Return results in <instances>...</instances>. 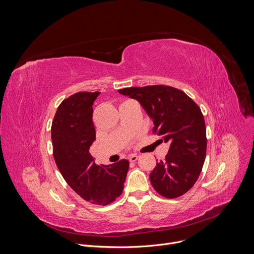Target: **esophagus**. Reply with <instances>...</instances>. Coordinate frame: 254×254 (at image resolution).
Here are the masks:
<instances>
[{
  "label": "esophagus",
  "mask_w": 254,
  "mask_h": 254,
  "mask_svg": "<svg viewBox=\"0 0 254 254\" xmlns=\"http://www.w3.org/2000/svg\"><path fill=\"white\" fill-rule=\"evenodd\" d=\"M138 159V156L137 155H130L129 157H128V160H129V162H136V160Z\"/></svg>",
  "instance_id": "obj_1"
}]
</instances>
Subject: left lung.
<instances>
[{
    "label": "left lung",
    "mask_w": 254,
    "mask_h": 254,
    "mask_svg": "<svg viewBox=\"0 0 254 254\" xmlns=\"http://www.w3.org/2000/svg\"><path fill=\"white\" fill-rule=\"evenodd\" d=\"M119 92L138 100L154 122L153 133L170 143L165 160L150 174L154 189L169 199L184 195L196 183L206 158L200 107L184 91L168 85L127 87Z\"/></svg>",
    "instance_id": "1"
}]
</instances>
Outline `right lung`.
<instances>
[{"label":"right lung","mask_w":254,"mask_h":254,"mask_svg":"<svg viewBox=\"0 0 254 254\" xmlns=\"http://www.w3.org/2000/svg\"><path fill=\"white\" fill-rule=\"evenodd\" d=\"M98 91H81L65 98L51 126L53 157L66 183L85 201L105 206L121 196L128 171L127 160L98 166L89 154L95 140L93 101Z\"/></svg>","instance_id":"obj_1"}]
</instances>
